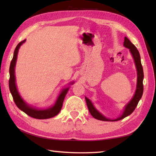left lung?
<instances>
[{
  "instance_id": "left-lung-1",
  "label": "left lung",
  "mask_w": 156,
  "mask_h": 156,
  "mask_svg": "<svg viewBox=\"0 0 156 156\" xmlns=\"http://www.w3.org/2000/svg\"><path fill=\"white\" fill-rule=\"evenodd\" d=\"M124 46H125L126 48L129 49V51H130L132 56L133 58L134 62H135L136 69H137V86H136V90L135 92V94L133 97L130 102L126 105L125 110L122 113V114L121 115L119 118H116L114 120H111L109 119L102 115L98 111L94 105L92 104L91 100H89L87 98L85 97V100L87 102V105L88 109L89 112L93 116L94 118H96L97 120H102V121H118L120 120L125 118L126 116L129 115L131 114L134 110H135L136 107L138 104V102L142 98V94H143V78H144V73H143V68H142V66L141 64V60H140V53L138 50L137 49L135 45L131 43V42L129 40V39L125 37V41H124Z\"/></svg>"
}]
</instances>
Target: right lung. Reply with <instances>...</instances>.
<instances>
[{
	"label": "right lung",
	"instance_id": "1",
	"mask_svg": "<svg viewBox=\"0 0 156 156\" xmlns=\"http://www.w3.org/2000/svg\"><path fill=\"white\" fill-rule=\"evenodd\" d=\"M25 41L26 40L21 41L18 44V45L16 47V49L14 50V56H13L11 63H10L9 80V87L10 92H11L13 99H14V101L15 102V104L16 105V106L19 108L21 111L25 112L26 114L30 115V117L36 118V119H47V118L54 117V116L58 114V113L60 112V110H61L63 101H64L65 96L66 94H67L69 87L63 89L61 92H60L58 97L56 103L54 104V106L47 108V109H38L30 106V105H28L24 100H23V98H21L17 90L15 78V66L17 60L18 50H19L21 44L24 43ZM73 84V82L70 83V84Z\"/></svg>",
	"mask_w": 156,
	"mask_h": 156
}]
</instances>
